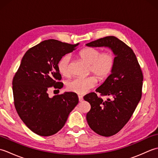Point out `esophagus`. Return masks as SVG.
I'll return each instance as SVG.
<instances>
[{"instance_id":"34e87169","label":"esophagus","mask_w":158,"mask_h":158,"mask_svg":"<svg viewBox=\"0 0 158 158\" xmlns=\"http://www.w3.org/2000/svg\"><path fill=\"white\" fill-rule=\"evenodd\" d=\"M78 97H79V102H82V101H83V96H80V95H79V96H78Z\"/></svg>"}]
</instances>
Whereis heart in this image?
Returning <instances> with one entry per match:
<instances>
[{"label": "heart", "instance_id": "b5f03b06", "mask_svg": "<svg viewBox=\"0 0 158 158\" xmlns=\"http://www.w3.org/2000/svg\"><path fill=\"white\" fill-rule=\"evenodd\" d=\"M79 55L83 61L89 64V72L94 74L100 80L106 79L115 66V56L111 52L101 53L99 49L89 47L83 49ZM70 56L66 54L59 60L57 64L59 73L64 77L70 75ZM96 77L73 79L68 83L67 89L78 94H84L96 85L98 82Z\"/></svg>", "mask_w": 158, "mask_h": 158}]
</instances>
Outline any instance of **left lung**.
I'll return each mask as SVG.
<instances>
[{"mask_svg": "<svg viewBox=\"0 0 158 158\" xmlns=\"http://www.w3.org/2000/svg\"><path fill=\"white\" fill-rule=\"evenodd\" d=\"M92 48L107 47L115 55L111 74L94 92L83 97L91 105L86 119L89 126L99 135H115L128 122L141 98L143 75L135 53L126 43L115 36H109L87 43Z\"/></svg>", "mask_w": 158, "mask_h": 158, "instance_id": "obj_1", "label": "left lung"}]
</instances>
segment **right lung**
I'll return each instance as SVG.
<instances>
[{"mask_svg": "<svg viewBox=\"0 0 158 158\" xmlns=\"http://www.w3.org/2000/svg\"><path fill=\"white\" fill-rule=\"evenodd\" d=\"M79 44L45 40L23 56L12 83L14 105L23 122L36 135L49 136L58 132L79 102L74 92L52 98L48 94L51 88L58 90L63 87L57 67L59 60Z\"/></svg>", "mask_w": 158, "mask_h": 158, "instance_id": "add662e5", "label": "right lung"}]
</instances>
